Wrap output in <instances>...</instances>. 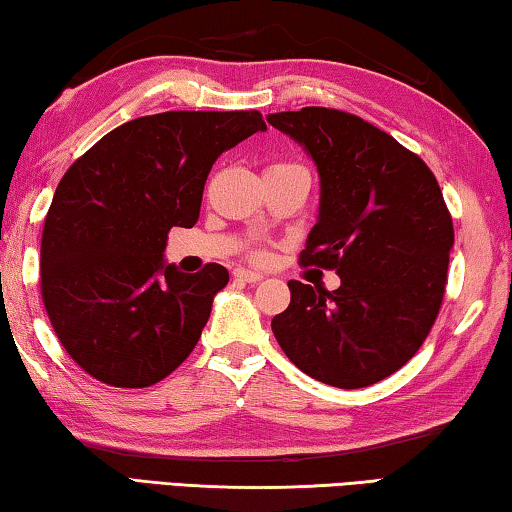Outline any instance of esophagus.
I'll list each match as a JSON object with an SVG mask.
<instances>
[{
    "mask_svg": "<svg viewBox=\"0 0 512 512\" xmlns=\"http://www.w3.org/2000/svg\"><path fill=\"white\" fill-rule=\"evenodd\" d=\"M233 274L238 276V279L247 281V283H258L263 279L261 272H254V270H245V267H238V270H233Z\"/></svg>",
    "mask_w": 512,
    "mask_h": 512,
    "instance_id": "1",
    "label": "esophagus"
}]
</instances>
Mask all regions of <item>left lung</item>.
Here are the masks:
<instances>
[{
	"label": "left lung",
	"mask_w": 512,
	"mask_h": 512,
	"mask_svg": "<svg viewBox=\"0 0 512 512\" xmlns=\"http://www.w3.org/2000/svg\"><path fill=\"white\" fill-rule=\"evenodd\" d=\"M306 147L322 183L301 267L340 274L338 290L290 281L272 331L301 372L342 390L395 374L440 313L454 222L420 156L354 113L306 106L267 117Z\"/></svg>",
	"instance_id": "1"
}]
</instances>
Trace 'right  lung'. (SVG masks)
<instances>
[{
    "label": "right lung",
    "instance_id": "right-lung-1",
    "mask_svg": "<svg viewBox=\"0 0 512 512\" xmlns=\"http://www.w3.org/2000/svg\"><path fill=\"white\" fill-rule=\"evenodd\" d=\"M258 111H167L106 133L63 174L40 242V295L63 349L92 379L149 388L190 356L226 267L163 263L172 226L199 220L217 156Z\"/></svg>",
    "mask_w": 512,
    "mask_h": 512
}]
</instances>
